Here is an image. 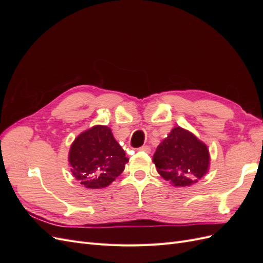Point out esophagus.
Wrapping results in <instances>:
<instances>
[{"label": "esophagus", "mask_w": 263, "mask_h": 263, "mask_svg": "<svg viewBox=\"0 0 263 263\" xmlns=\"http://www.w3.org/2000/svg\"><path fill=\"white\" fill-rule=\"evenodd\" d=\"M139 150H141V151H145V153H147V154H149L150 153V147L149 146H141L140 148H139Z\"/></svg>", "instance_id": "esophagus-1"}]
</instances>
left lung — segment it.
Returning <instances> with one entry per match:
<instances>
[{
  "label": "left lung",
  "mask_w": 263,
  "mask_h": 263,
  "mask_svg": "<svg viewBox=\"0 0 263 263\" xmlns=\"http://www.w3.org/2000/svg\"><path fill=\"white\" fill-rule=\"evenodd\" d=\"M153 160L164 180L174 186H190L209 172L211 158L204 142L178 126L157 147Z\"/></svg>",
  "instance_id": "8db88e82"
}]
</instances>
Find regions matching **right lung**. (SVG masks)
<instances>
[{
  "instance_id": "right-lung-1",
  "label": "right lung",
  "mask_w": 263,
  "mask_h": 263,
  "mask_svg": "<svg viewBox=\"0 0 263 263\" xmlns=\"http://www.w3.org/2000/svg\"><path fill=\"white\" fill-rule=\"evenodd\" d=\"M128 162L124 149L107 126L97 125L81 133L69 151V164L73 177L86 189L109 185Z\"/></svg>"
}]
</instances>
